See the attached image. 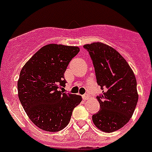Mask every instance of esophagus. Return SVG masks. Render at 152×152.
I'll list each match as a JSON object with an SVG mask.
<instances>
[{"label": "esophagus", "mask_w": 152, "mask_h": 152, "mask_svg": "<svg viewBox=\"0 0 152 152\" xmlns=\"http://www.w3.org/2000/svg\"><path fill=\"white\" fill-rule=\"evenodd\" d=\"M82 98H83V100L86 101V100L88 99V94H84V95L82 96Z\"/></svg>", "instance_id": "34e87169"}]
</instances>
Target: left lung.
Here are the masks:
<instances>
[{
    "mask_svg": "<svg viewBox=\"0 0 152 152\" xmlns=\"http://www.w3.org/2000/svg\"><path fill=\"white\" fill-rule=\"evenodd\" d=\"M83 48L90 54L97 83L103 90L97 96L100 110L93 114V122L102 132H114L134 113L138 102L137 80L128 62L111 46L93 42Z\"/></svg>",
    "mask_w": 152,
    "mask_h": 152,
    "instance_id": "obj_1",
    "label": "left lung"
}]
</instances>
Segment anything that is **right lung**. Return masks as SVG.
<instances>
[{
	"instance_id": "right-lung-1",
	"label": "right lung",
	"mask_w": 152,
	"mask_h": 152,
	"mask_svg": "<svg viewBox=\"0 0 152 152\" xmlns=\"http://www.w3.org/2000/svg\"><path fill=\"white\" fill-rule=\"evenodd\" d=\"M80 52L77 46L49 44L24 64L17 83L19 99L32 122L47 132L66 127L80 95L60 91L65 87L64 74L71 60Z\"/></svg>"
}]
</instances>
